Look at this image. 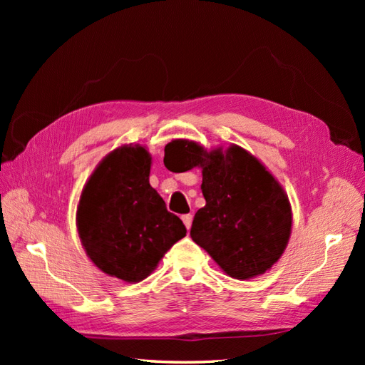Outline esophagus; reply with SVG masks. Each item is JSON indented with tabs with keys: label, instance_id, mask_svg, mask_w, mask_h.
<instances>
[{
	"label": "esophagus",
	"instance_id": "esophagus-1",
	"mask_svg": "<svg viewBox=\"0 0 365 365\" xmlns=\"http://www.w3.org/2000/svg\"><path fill=\"white\" fill-rule=\"evenodd\" d=\"M192 220H193V216H192V215H184V216H182V222H184V225L187 227V230H190Z\"/></svg>",
	"mask_w": 365,
	"mask_h": 365
}]
</instances>
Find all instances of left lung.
I'll use <instances>...</instances> for the list:
<instances>
[{
	"label": "left lung",
	"mask_w": 365,
	"mask_h": 365,
	"mask_svg": "<svg viewBox=\"0 0 365 365\" xmlns=\"http://www.w3.org/2000/svg\"><path fill=\"white\" fill-rule=\"evenodd\" d=\"M165 162L184 172L202 169L205 205L195 215L190 236L227 275L254 279L279 262L291 237V202L252 153L237 145L207 150L196 141L172 140Z\"/></svg>",
	"instance_id": "1"
}]
</instances>
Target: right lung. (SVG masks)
Instances as JSON below:
<instances>
[{
	"instance_id": "right-lung-1",
	"label": "right lung",
	"mask_w": 365,
	"mask_h": 365,
	"mask_svg": "<svg viewBox=\"0 0 365 365\" xmlns=\"http://www.w3.org/2000/svg\"><path fill=\"white\" fill-rule=\"evenodd\" d=\"M152 157L141 145H123L88 178L76 225L86 256L102 272L126 283L145 280L187 230L149 184Z\"/></svg>"
}]
</instances>
